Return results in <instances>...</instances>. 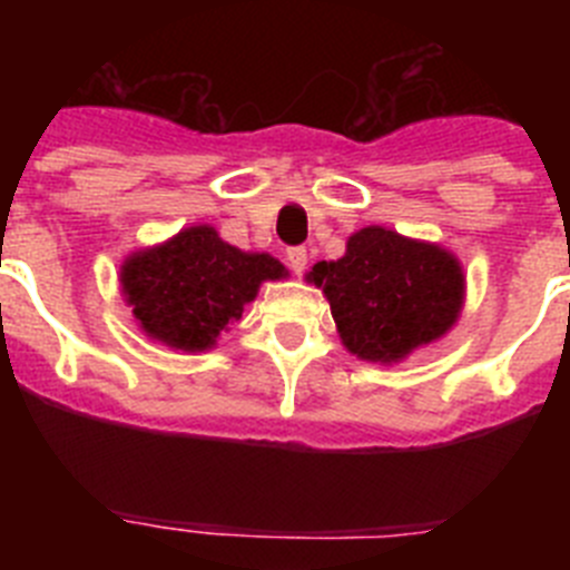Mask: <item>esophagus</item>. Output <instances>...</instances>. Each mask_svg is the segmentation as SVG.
I'll return each instance as SVG.
<instances>
[{"label": "esophagus", "mask_w": 570, "mask_h": 570, "mask_svg": "<svg viewBox=\"0 0 570 570\" xmlns=\"http://www.w3.org/2000/svg\"><path fill=\"white\" fill-rule=\"evenodd\" d=\"M288 265H291V271H294L296 276L305 274V268H308V250H305V248H291L288 250Z\"/></svg>", "instance_id": "1"}]
</instances>
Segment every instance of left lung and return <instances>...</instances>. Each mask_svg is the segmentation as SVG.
<instances>
[{"instance_id": "obj_1", "label": "left lung", "mask_w": 570, "mask_h": 570, "mask_svg": "<svg viewBox=\"0 0 570 570\" xmlns=\"http://www.w3.org/2000/svg\"><path fill=\"white\" fill-rule=\"evenodd\" d=\"M308 282L331 302L342 345L380 365L442 340L465 305V274L451 250L382 225L347 236L345 254L316 262Z\"/></svg>"}]
</instances>
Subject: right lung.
I'll list each match as a JSON object with an SVG mask.
<instances>
[{"mask_svg": "<svg viewBox=\"0 0 570 570\" xmlns=\"http://www.w3.org/2000/svg\"><path fill=\"white\" fill-rule=\"evenodd\" d=\"M285 276L276 256L234 248L214 225H190L125 256L119 288L148 340L203 354L256 299L262 282Z\"/></svg>", "mask_w": 570, "mask_h": 570, "instance_id": "obj_1", "label": "right lung"}]
</instances>
